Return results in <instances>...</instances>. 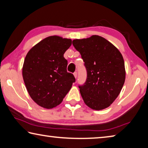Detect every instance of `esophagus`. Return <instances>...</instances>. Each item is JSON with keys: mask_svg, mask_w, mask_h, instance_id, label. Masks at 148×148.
Listing matches in <instances>:
<instances>
[{"mask_svg": "<svg viewBox=\"0 0 148 148\" xmlns=\"http://www.w3.org/2000/svg\"><path fill=\"white\" fill-rule=\"evenodd\" d=\"M74 76L75 77V78H77V72H75L74 73Z\"/></svg>", "mask_w": 148, "mask_h": 148, "instance_id": "34e87169", "label": "esophagus"}]
</instances>
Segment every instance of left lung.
<instances>
[{
    "mask_svg": "<svg viewBox=\"0 0 148 148\" xmlns=\"http://www.w3.org/2000/svg\"><path fill=\"white\" fill-rule=\"evenodd\" d=\"M72 44L81 54L87 71L86 82L78 86L84 102L93 110L106 108L118 97L125 80L121 53L97 35L74 40Z\"/></svg>",
    "mask_w": 148,
    "mask_h": 148,
    "instance_id": "8db88e82",
    "label": "left lung"
}]
</instances>
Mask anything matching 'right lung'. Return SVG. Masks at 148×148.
I'll use <instances>...</instances> for the list:
<instances>
[{
	"mask_svg": "<svg viewBox=\"0 0 148 148\" xmlns=\"http://www.w3.org/2000/svg\"><path fill=\"white\" fill-rule=\"evenodd\" d=\"M72 44L71 39L58 36L47 37L29 50L25 59L23 77L31 99L50 109L57 106L76 82L67 72L64 53Z\"/></svg>",
	"mask_w": 148,
	"mask_h": 148,
	"instance_id": "1",
	"label": "right lung"
}]
</instances>
